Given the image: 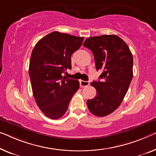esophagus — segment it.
Wrapping results in <instances>:
<instances>
[{
  "label": "esophagus",
  "instance_id": "esophagus-1",
  "mask_svg": "<svg viewBox=\"0 0 156 156\" xmlns=\"http://www.w3.org/2000/svg\"><path fill=\"white\" fill-rule=\"evenodd\" d=\"M80 85H81V87H87V86L90 85V82H89V81L80 80Z\"/></svg>",
  "mask_w": 156,
  "mask_h": 156
}]
</instances>
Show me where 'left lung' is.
<instances>
[{"label":"left lung","instance_id":"8db88e82","mask_svg":"<svg viewBox=\"0 0 156 156\" xmlns=\"http://www.w3.org/2000/svg\"><path fill=\"white\" fill-rule=\"evenodd\" d=\"M83 45L92 52L97 70H103L101 81L90 83L97 90L96 97L87 101L90 112L103 117L117 109L124 99L133 77V57L116 35L90 37Z\"/></svg>","mask_w":156,"mask_h":156}]
</instances>
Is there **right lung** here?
Returning a JSON list of instances; mask_svg holds the SVG:
<instances>
[{
    "instance_id": "add662e5",
    "label": "right lung",
    "mask_w": 156,
    "mask_h": 156,
    "mask_svg": "<svg viewBox=\"0 0 156 156\" xmlns=\"http://www.w3.org/2000/svg\"><path fill=\"white\" fill-rule=\"evenodd\" d=\"M83 39L54 31L41 39L32 51L29 73L33 94L39 108L51 119L65 114L79 89L78 80L63 73L71 69V55L80 48Z\"/></svg>"
}]
</instances>
